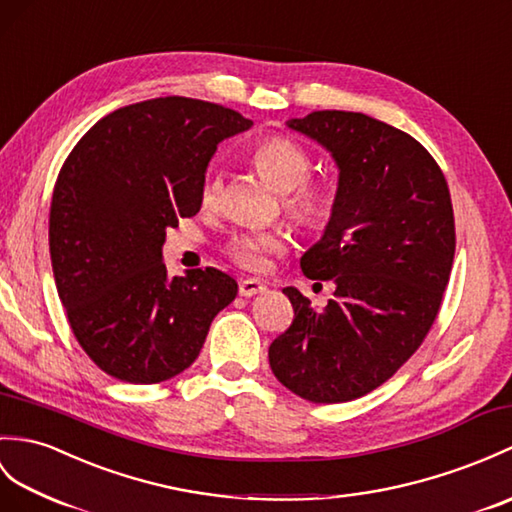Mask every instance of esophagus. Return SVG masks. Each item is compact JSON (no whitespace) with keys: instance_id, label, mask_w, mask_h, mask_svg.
Instances as JSON below:
<instances>
[{"instance_id":"1","label":"esophagus","mask_w":512,"mask_h":512,"mask_svg":"<svg viewBox=\"0 0 512 512\" xmlns=\"http://www.w3.org/2000/svg\"><path fill=\"white\" fill-rule=\"evenodd\" d=\"M266 290V283L259 279H242L240 281V296H253Z\"/></svg>"}]
</instances>
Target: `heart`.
Listing matches in <instances>:
<instances>
[{
	"instance_id": "heart-1",
	"label": "heart",
	"mask_w": 512,
	"mask_h": 512,
	"mask_svg": "<svg viewBox=\"0 0 512 512\" xmlns=\"http://www.w3.org/2000/svg\"><path fill=\"white\" fill-rule=\"evenodd\" d=\"M251 163L266 181L281 192V209L296 227L316 233L334 220L338 209V189L329 181L310 178L312 157L301 144L285 135L261 139L251 150ZM222 196V178L209 172L200 189L202 207H216ZM288 242L283 229L244 231L229 237L224 253L244 270H261L268 255L281 253Z\"/></svg>"
}]
</instances>
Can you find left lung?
Listing matches in <instances>:
<instances>
[{
    "instance_id": "obj_1",
    "label": "left lung",
    "mask_w": 512,
    "mask_h": 512,
    "mask_svg": "<svg viewBox=\"0 0 512 512\" xmlns=\"http://www.w3.org/2000/svg\"><path fill=\"white\" fill-rule=\"evenodd\" d=\"M288 126L338 163L336 216L301 257L307 279L336 290L316 312L283 288L294 320L268 360L294 395L342 403L388 382L432 329L454 264V209L443 170L403 130L349 111H314Z\"/></svg>"
}]
</instances>
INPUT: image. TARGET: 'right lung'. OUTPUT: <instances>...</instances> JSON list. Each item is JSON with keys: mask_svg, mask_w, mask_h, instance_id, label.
Masks as SVG:
<instances>
[{"mask_svg": "<svg viewBox=\"0 0 512 512\" xmlns=\"http://www.w3.org/2000/svg\"><path fill=\"white\" fill-rule=\"evenodd\" d=\"M251 124L170 95L109 113L69 152L50 207L52 270L71 331L106 375L159 384L183 373L235 299V279L218 268L170 279L161 246L165 229L200 211L220 141Z\"/></svg>", "mask_w": 512, "mask_h": 512, "instance_id": "add662e5", "label": "right lung"}]
</instances>
